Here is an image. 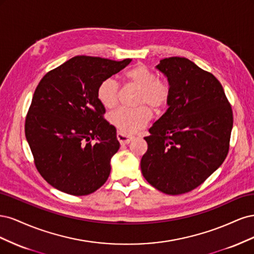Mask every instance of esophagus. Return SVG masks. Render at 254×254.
Returning a JSON list of instances; mask_svg holds the SVG:
<instances>
[{
	"instance_id": "esophagus-1",
	"label": "esophagus",
	"mask_w": 254,
	"mask_h": 254,
	"mask_svg": "<svg viewBox=\"0 0 254 254\" xmlns=\"http://www.w3.org/2000/svg\"><path fill=\"white\" fill-rule=\"evenodd\" d=\"M117 137H118L119 142H120L122 145H127V144H129V143H130V141H131V140L133 139L132 136L126 135V134L122 133V132H118V134H117Z\"/></svg>"
}]
</instances>
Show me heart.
Wrapping results in <instances>:
<instances>
[{
	"instance_id": "obj_1",
	"label": "heart",
	"mask_w": 254,
	"mask_h": 254,
	"mask_svg": "<svg viewBox=\"0 0 254 254\" xmlns=\"http://www.w3.org/2000/svg\"><path fill=\"white\" fill-rule=\"evenodd\" d=\"M129 83L140 89L137 95L139 108H121L110 117L112 124L125 134L134 133L142 129L150 121L151 109L159 112L167 106L171 98V87L165 80L159 79L158 75L150 68L139 64L126 73ZM120 84L112 77L103 80L97 88L98 101L107 109H113L119 103Z\"/></svg>"
}]
</instances>
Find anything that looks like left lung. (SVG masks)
<instances>
[{
  "label": "left lung",
  "instance_id": "8db88e82",
  "mask_svg": "<svg viewBox=\"0 0 254 254\" xmlns=\"http://www.w3.org/2000/svg\"><path fill=\"white\" fill-rule=\"evenodd\" d=\"M171 87L168 109L145 136L144 178L168 195L196 189L224 162L233 113L215 76L184 57L160 60L156 66Z\"/></svg>",
  "mask_w": 254,
  "mask_h": 254
}]
</instances>
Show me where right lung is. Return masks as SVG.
<instances>
[{"label":"right lung","mask_w":254,"mask_h":254,"mask_svg":"<svg viewBox=\"0 0 254 254\" xmlns=\"http://www.w3.org/2000/svg\"><path fill=\"white\" fill-rule=\"evenodd\" d=\"M130 61L76 56L45 74L37 86L25 136L38 172L52 187L84 196L108 179L120 142L115 127L103 117L97 88Z\"/></svg>","instance_id":"obj_1"}]
</instances>
